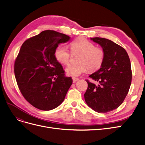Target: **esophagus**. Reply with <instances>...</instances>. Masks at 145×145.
I'll return each mask as SVG.
<instances>
[{
	"mask_svg": "<svg viewBox=\"0 0 145 145\" xmlns=\"http://www.w3.org/2000/svg\"><path fill=\"white\" fill-rule=\"evenodd\" d=\"M78 80H79V78H76V77H72V81H73V82H74V83L76 82L77 81H78Z\"/></svg>",
	"mask_w": 145,
	"mask_h": 145,
	"instance_id": "esophagus-1",
	"label": "esophagus"
}]
</instances>
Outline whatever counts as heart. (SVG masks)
<instances>
[{
    "mask_svg": "<svg viewBox=\"0 0 145 145\" xmlns=\"http://www.w3.org/2000/svg\"><path fill=\"white\" fill-rule=\"evenodd\" d=\"M72 53L81 54L77 65H69L65 68L67 74L71 77H78L89 70L95 72L100 69L105 59V51L89 40L78 38L70 44ZM56 59L62 64L67 65L70 61L71 54L66 47L57 46L55 50Z\"/></svg>",
    "mask_w": 145,
    "mask_h": 145,
    "instance_id": "1",
    "label": "heart"
}]
</instances>
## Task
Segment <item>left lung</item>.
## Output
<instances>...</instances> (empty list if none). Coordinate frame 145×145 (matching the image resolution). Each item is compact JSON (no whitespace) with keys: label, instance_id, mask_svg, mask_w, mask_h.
I'll return each instance as SVG.
<instances>
[{"label":"left lung","instance_id":"left-lung-1","mask_svg":"<svg viewBox=\"0 0 145 145\" xmlns=\"http://www.w3.org/2000/svg\"><path fill=\"white\" fill-rule=\"evenodd\" d=\"M90 39L101 46L105 55L101 68L89 76L97 84L86 80L84 99L95 111L106 113L119 107L128 93L132 78L130 60L126 50L111 40Z\"/></svg>","mask_w":145,"mask_h":145}]
</instances>
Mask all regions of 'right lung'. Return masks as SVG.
I'll return each mask as SVG.
<instances>
[{"instance_id":"right-lung-1","label":"right lung","mask_w":145,"mask_h":145,"mask_svg":"<svg viewBox=\"0 0 145 145\" xmlns=\"http://www.w3.org/2000/svg\"><path fill=\"white\" fill-rule=\"evenodd\" d=\"M69 39L66 34L45 30L21 46L14 65L15 78L22 96L39 109L59 106L72 83L54 54L57 46Z\"/></svg>"}]
</instances>
